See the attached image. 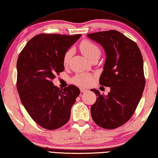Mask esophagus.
I'll return each instance as SVG.
<instances>
[{
	"mask_svg": "<svg viewBox=\"0 0 158 158\" xmlns=\"http://www.w3.org/2000/svg\"><path fill=\"white\" fill-rule=\"evenodd\" d=\"M80 89H81V93H87V91H88V89H86V88H84V87H81V88H80Z\"/></svg>",
	"mask_w": 158,
	"mask_h": 158,
	"instance_id": "obj_1",
	"label": "esophagus"
}]
</instances>
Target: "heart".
<instances>
[{
    "instance_id": "obj_1",
    "label": "heart",
    "mask_w": 158,
    "mask_h": 158,
    "mask_svg": "<svg viewBox=\"0 0 158 158\" xmlns=\"http://www.w3.org/2000/svg\"><path fill=\"white\" fill-rule=\"evenodd\" d=\"M81 52L87 59H91L94 56H100V49L98 46L89 41H83L80 45ZM73 50L69 49L65 53L64 56V64L68 65L72 56ZM93 81V76L87 73L77 74L73 79V82L79 86L89 85Z\"/></svg>"
}]
</instances>
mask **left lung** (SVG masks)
Returning a JSON list of instances; mask_svg holds the SVG:
<instances>
[{"mask_svg":"<svg viewBox=\"0 0 158 158\" xmlns=\"http://www.w3.org/2000/svg\"><path fill=\"white\" fill-rule=\"evenodd\" d=\"M87 37L105 51L106 60L99 84L110 87L107 95L92 89L98 96L91 106L92 117L100 127L118 128L131 117L144 90L141 52L133 41L116 30L88 34Z\"/></svg>","mask_w":158,"mask_h":158,"instance_id":"left-lung-1","label":"left lung"}]
</instances>
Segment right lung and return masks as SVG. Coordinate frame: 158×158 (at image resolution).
I'll use <instances>...</instances> for the list:
<instances>
[{
    "label": "right lung",
    "mask_w": 158,
    "mask_h": 158,
    "mask_svg": "<svg viewBox=\"0 0 158 158\" xmlns=\"http://www.w3.org/2000/svg\"><path fill=\"white\" fill-rule=\"evenodd\" d=\"M81 35L41 34L31 38L17 61V89L31 118L48 130L57 129L69 120L71 107L81 93L71 85L60 89L52 80L64 71V56Z\"/></svg>",
    "instance_id": "1"
}]
</instances>
